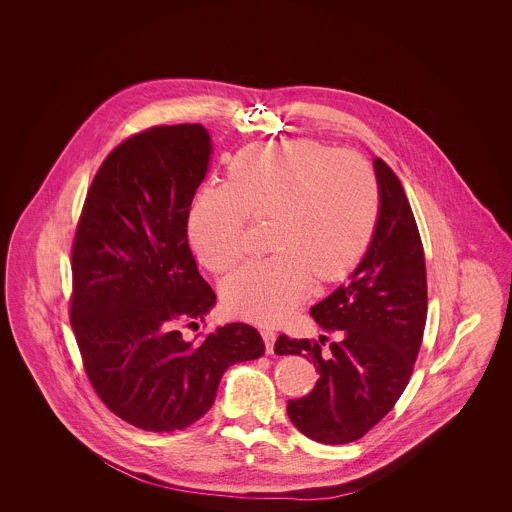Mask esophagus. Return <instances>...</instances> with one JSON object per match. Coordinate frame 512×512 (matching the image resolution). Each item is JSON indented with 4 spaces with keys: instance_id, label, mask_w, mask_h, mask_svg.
Segmentation results:
<instances>
[{
    "instance_id": "34e87169",
    "label": "esophagus",
    "mask_w": 512,
    "mask_h": 512,
    "mask_svg": "<svg viewBox=\"0 0 512 512\" xmlns=\"http://www.w3.org/2000/svg\"><path fill=\"white\" fill-rule=\"evenodd\" d=\"M261 336H263L265 345H267V353H272V351H274V341H276V332L270 330V328H263V330H261Z\"/></svg>"
}]
</instances>
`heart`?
<instances>
[{
    "label": "heart",
    "instance_id": "b5f03b06",
    "mask_svg": "<svg viewBox=\"0 0 512 512\" xmlns=\"http://www.w3.org/2000/svg\"><path fill=\"white\" fill-rule=\"evenodd\" d=\"M380 211L370 163L355 151L313 140L247 147L228 169V184L195 195L188 234L197 259L226 272L245 253L247 217L270 220L265 261H253L222 284L224 307L236 317L270 324L292 315L315 274L336 282L359 263Z\"/></svg>",
    "mask_w": 512,
    "mask_h": 512
}]
</instances>
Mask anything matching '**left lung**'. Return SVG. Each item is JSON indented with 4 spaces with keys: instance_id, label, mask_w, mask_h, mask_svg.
I'll use <instances>...</instances> for the list:
<instances>
[{
    "instance_id": "obj_1",
    "label": "left lung",
    "mask_w": 512,
    "mask_h": 512,
    "mask_svg": "<svg viewBox=\"0 0 512 512\" xmlns=\"http://www.w3.org/2000/svg\"><path fill=\"white\" fill-rule=\"evenodd\" d=\"M380 211L363 261L347 284L311 309L326 332H340L328 353L324 340L282 334L276 355H303L317 368L311 393L288 401L293 426L326 445L363 438L390 413L407 388L424 336L428 286L424 247L405 190L376 157Z\"/></svg>"
}]
</instances>
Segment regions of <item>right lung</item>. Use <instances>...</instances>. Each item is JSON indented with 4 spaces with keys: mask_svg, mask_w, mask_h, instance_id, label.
I'll use <instances>...</instances> for the list:
<instances>
[{
    "mask_svg": "<svg viewBox=\"0 0 512 512\" xmlns=\"http://www.w3.org/2000/svg\"><path fill=\"white\" fill-rule=\"evenodd\" d=\"M211 138L201 124L153 126L115 147L96 172L73 242L71 326L92 388L147 432L184 430L207 413L228 366L259 359L244 322L199 343L217 295L188 244V217Z\"/></svg>",
    "mask_w": 512,
    "mask_h": 512,
    "instance_id": "add662e5",
    "label": "right lung"
}]
</instances>
